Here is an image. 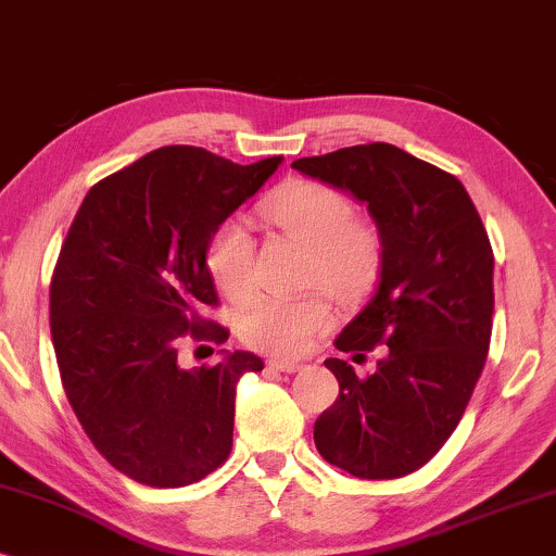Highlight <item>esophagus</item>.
<instances>
[{"label":"esophagus","instance_id":"1","mask_svg":"<svg viewBox=\"0 0 556 556\" xmlns=\"http://www.w3.org/2000/svg\"><path fill=\"white\" fill-rule=\"evenodd\" d=\"M266 366L274 368V371H282V374H298L302 368V364H298V361H287V358H271Z\"/></svg>","mask_w":556,"mask_h":556}]
</instances>
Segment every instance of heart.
I'll return each instance as SVG.
<instances>
[{"instance_id":"1","label":"heart","mask_w":556,"mask_h":556,"mask_svg":"<svg viewBox=\"0 0 556 556\" xmlns=\"http://www.w3.org/2000/svg\"><path fill=\"white\" fill-rule=\"evenodd\" d=\"M266 218L287 239L309 251L307 285H320L340 302L358 300L374 285L381 264V239L374 226L355 220L345 192L323 182H292L264 205ZM256 241L241 220H226L211 236L205 266L231 302H247L256 290ZM328 300H258L241 317V338L264 353L298 358L328 332Z\"/></svg>"}]
</instances>
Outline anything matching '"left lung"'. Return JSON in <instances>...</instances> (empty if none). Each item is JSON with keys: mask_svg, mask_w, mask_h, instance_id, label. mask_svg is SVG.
<instances>
[{"mask_svg": "<svg viewBox=\"0 0 556 556\" xmlns=\"http://www.w3.org/2000/svg\"><path fill=\"white\" fill-rule=\"evenodd\" d=\"M364 203L381 239L379 285L336 348L383 358L366 379L328 358L340 394L315 421L325 460L355 478L409 476L445 445L485 366L493 251L468 190L394 144H358L292 162Z\"/></svg>", "mask_w": 556, "mask_h": 556, "instance_id": "1", "label": "left lung"}]
</instances>
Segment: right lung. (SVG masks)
<instances>
[{
	"mask_svg": "<svg viewBox=\"0 0 556 556\" xmlns=\"http://www.w3.org/2000/svg\"><path fill=\"white\" fill-rule=\"evenodd\" d=\"M279 165L160 147L96 182L65 236L50 285L58 368L96 450L137 483L190 485L231 453L236 387L262 358L220 351L185 371L177 340L228 338L201 317L218 302L205 251Z\"/></svg>",
	"mask_w": 556,
	"mask_h": 556,
	"instance_id": "right-lung-1",
	"label": "right lung"
}]
</instances>
